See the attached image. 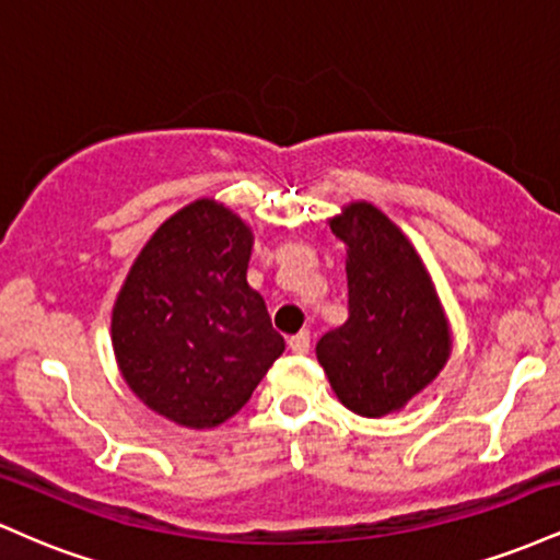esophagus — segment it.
I'll return each instance as SVG.
<instances>
[{
  "mask_svg": "<svg viewBox=\"0 0 560 560\" xmlns=\"http://www.w3.org/2000/svg\"><path fill=\"white\" fill-rule=\"evenodd\" d=\"M289 347H292V352H298V355H305V352L311 350V331H300L294 334V337H289Z\"/></svg>",
  "mask_w": 560,
  "mask_h": 560,
  "instance_id": "34e87169",
  "label": "esophagus"
}]
</instances>
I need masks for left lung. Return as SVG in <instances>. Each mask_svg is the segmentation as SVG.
Segmentation results:
<instances>
[{
  "instance_id": "8db88e82",
  "label": "left lung",
  "mask_w": 560,
  "mask_h": 560,
  "mask_svg": "<svg viewBox=\"0 0 560 560\" xmlns=\"http://www.w3.org/2000/svg\"><path fill=\"white\" fill-rule=\"evenodd\" d=\"M331 231L347 247V320L318 339L331 389L352 413L402 408L450 355L445 313L405 234L369 202L345 208Z\"/></svg>"
}]
</instances>
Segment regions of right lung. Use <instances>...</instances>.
<instances>
[{
  "label": "right lung",
  "instance_id": "1",
  "mask_svg": "<svg viewBox=\"0 0 560 560\" xmlns=\"http://www.w3.org/2000/svg\"><path fill=\"white\" fill-rule=\"evenodd\" d=\"M249 247L242 218L197 199L147 242L115 302L113 350L128 387L182 427L231 419L284 352L247 284Z\"/></svg>",
  "mask_w": 560,
  "mask_h": 560
}]
</instances>
